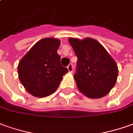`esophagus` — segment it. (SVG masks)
<instances>
[{
    "instance_id": "1",
    "label": "esophagus",
    "mask_w": 133,
    "mask_h": 133,
    "mask_svg": "<svg viewBox=\"0 0 133 133\" xmlns=\"http://www.w3.org/2000/svg\"><path fill=\"white\" fill-rule=\"evenodd\" d=\"M68 68V71H69L70 73H72L73 72V64L70 63L68 65V66L67 67Z\"/></svg>"
}]
</instances>
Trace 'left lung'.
Masks as SVG:
<instances>
[{"instance_id": "1", "label": "left lung", "mask_w": 133, "mask_h": 133, "mask_svg": "<svg viewBox=\"0 0 133 133\" xmlns=\"http://www.w3.org/2000/svg\"><path fill=\"white\" fill-rule=\"evenodd\" d=\"M78 57L74 79L81 92L89 98L107 95L116 83L117 65L104 47L91 38L83 40L70 38Z\"/></svg>"}]
</instances>
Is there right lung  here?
Masks as SVG:
<instances>
[{"mask_svg":"<svg viewBox=\"0 0 133 133\" xmlns=\"http://www.w3.org/2000/svg\"><path fill=\"white\" fill-rule=\"evenodd\" d=\"M60 44L57 39H42L20 61L18 78L31 95L45 97L52 94L58 88L63 76L68 72L60 63V56L57 52Z\"/></svg>","mask_w":133,"mask_h":133,"instance_id":"add662e5","label":"right lung"}]
</instances>
